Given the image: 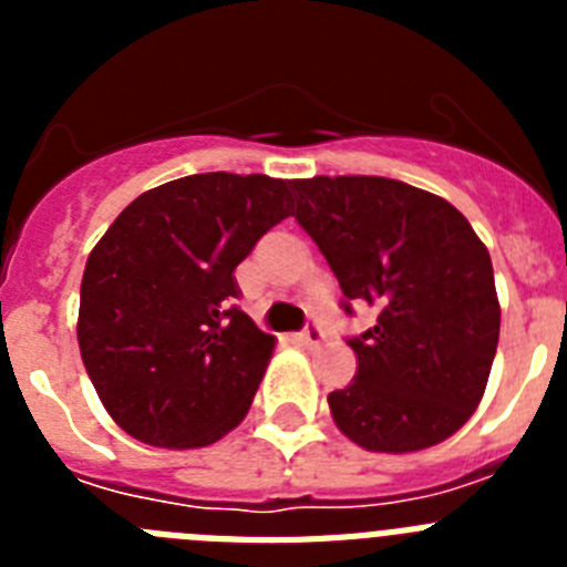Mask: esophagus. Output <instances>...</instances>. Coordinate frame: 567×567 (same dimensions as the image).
<instances>
[{
	"label": "esophagus",
	"mask_w": 567,
	"mask_h": 567,
	"mask_svg": "<svg viewBox=\"0 0 567 567\" xmlns=\"http://www.w3.org/2000/svg\"><path fill=\"white\" fill-rule=\"evenodd\" d=\"M323 338H327V332H323V329H320L318 323H309V327L303 329V332H300V343L309 346V349H312V346L323 343Z\"/></svg>",
	"instance_id": "1"
}]
</instances>
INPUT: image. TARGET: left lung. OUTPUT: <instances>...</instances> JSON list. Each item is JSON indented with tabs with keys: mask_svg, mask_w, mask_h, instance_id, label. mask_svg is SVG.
<instances>
[{
	"mask_svg": "<svg viewBox=\"0 0 567 567\" xmlns=\"http://www.w3.org/2000/svg\"><path fill=\"white\" fill-rule=\"evenodd\" d=\"M292 189L295 221L332 267L343 312H378L349 338L358 374L329 394L334 423L369 452L443 443L480 405L497 354L488 249L457 207L394 178L315 175Z\"/></svg>",
	"mask_w": 567,
	"mask_h": 567,
	"instance_id": "obj_1",
	"label": "left lung"
}]
</instances>
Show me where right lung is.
<instances>
[{
  "label": "right lung",
  "mask_w": 567,
  "mask_h": 567,
  "mask_svg": "<svg viewBox=\"0 0 567 567\" xmlns=\"http://www.w3.org/2000/svg\"><path fill=\"white\" fill-rule=\"evenodd\" d=\"M292 182L202 173L147 189L87 258L79 349L110 417L158 449H202L247 417L272 358L233 300L235 267L292 209Z\"/></svg>",
  "instance_id": "add662e5"
}]
</instances>
